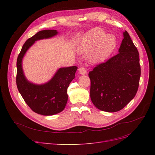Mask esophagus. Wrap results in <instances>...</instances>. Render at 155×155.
I'll use <instances>...</instances> for the list:
<instances>
[{"label":"esophagus","mask_w":155,"mask_h":155,"mask_svg":"<svg viewBox=\"0 0 155 155\" xmlns=\"http://www.w3.org/2000/svg\"><path fill=\"white\" fill-rule=\"evenodd\" d=\"M79 72L81 75H85L87 74V70L85 69V68L81 67L79 68Z\"/></svg>","instance_id":"esophagus-1"}]
</instances>
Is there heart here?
I'll return each mask as SVG.
<instances>
[{
    "label": "heart",
    "mask_w": 155,
    "mask_h": 155,
    "mask_svg": "<svg viewBox=\"0 0 155 155\" xmlns=\"http://www.w3.org/2000/svg\"><path fill=\"white\" fill-rule=\"evenodd\" d=\"M117 45V40L113 35H107L101 28H95L79 43L78 50L81 54H89V59L92 63L105 60L113 52Z\"/></svg>",
    "instance_id": "b5f03b06"
}]
</instances>
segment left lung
<instances>
[{
  "label": "left lung",
  "instance_id": "8db88e82",
  "mask_svg": "<svg viewBox=\"0 0 155 155\" xmlns=\"http://www.w3.org/2000/svg\"><path fill=\"white\" fill-rule=\"evenodd\" d=\"M118 52L88 74L92 102L103 111L121 110L138 91L141 74L139 54L127 31Z\"/></svg>",
  "mask_w": 155,
  "mask_h": 155
}]
</instances>
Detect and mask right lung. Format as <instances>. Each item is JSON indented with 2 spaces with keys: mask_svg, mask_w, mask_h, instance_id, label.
I'll use <instances>...</instances> for the list:
<instances>
[{
  "mask_svg": "<svg viewBox=\"0 0 155 155\" xmlns=\"http://www.w3.org/2000/svg\"><path fill=\"white\" fill-rule=\"evenodd\" d=\"M55 30H45L37 32L28 39L18 54L17 60L16 83L18 91L26 104L36 113L51 116L63 111L68 101L67 88L75 78L76 66L59 68L50 81L44 84L29 81L23 72L22 62L27 50L41 39H50L58 35Z\"/></svg>",
  "mask_w": 155,
  "mask_h": 155,
  "instance_id": "1",
  "label": "right lung"
}]
</instances>
